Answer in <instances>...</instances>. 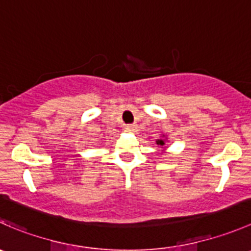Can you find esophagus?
Returning <instances> with one entry per match:
<instances>
[{
	"mask_svg": "<svg viewBox=\"0 0 251 251\" xmlns=\"http://www.w3.org/2000/svg\"><path fill=\"white\" fill-rule=\"evenodd\" d=\"M124 131L128 133H136L138 131V128L136 125H126L125 127H124Z\"/></svg>",
	"mask_w": 251,
	"mask_h": 251,
	"instance_id": "esophagus-1",
	"label": "esophagus"
}]
</instances>
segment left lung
I'll use <instances>...</instances> for the list:
<instances>
[{"label":"left lung","mask_w":251,"mask_h":251,"mask_svg":"<svg viewBox=\"0 0 251 251\" xmlns=\"http://www.w3.org/2000/svg\"><path fill=\"white\" fill-rule=\"evenodd\" d=\"M168 141V137H166V135H161V137L160 138H158V140L155 141V143L158 144V147H160V148H163L161 149V153H165V149H166V147H165V142Z\"/></svg>","instance_id":"left-lung-1"}]
</instances>
